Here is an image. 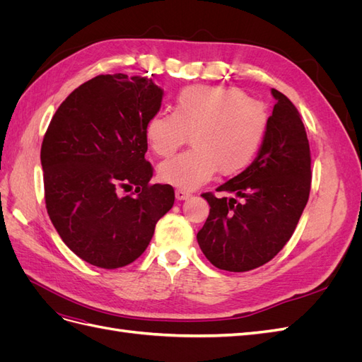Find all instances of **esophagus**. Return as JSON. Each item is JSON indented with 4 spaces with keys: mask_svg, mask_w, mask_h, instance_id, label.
Returning a JSON list of instances; mask_svg holds the SVG:
<instances>
[{
    "mask_svg": "<svg viewBox=\"0 0 362 362\" xmlns=\"http://www.w3.org/2000/svg\"><path fill=\"white\" fill-rule=\"evenodd\" d=\"M189 196H190V193H189V192H185V190H182V189H177V190H175V198H177L178 201L187 199Z\"/></svg>",
    "mask_w": 362,
    "mask_h": 362,
    "instance_id": "34e87169",
    "label": "esophagus"
}]
</instances>
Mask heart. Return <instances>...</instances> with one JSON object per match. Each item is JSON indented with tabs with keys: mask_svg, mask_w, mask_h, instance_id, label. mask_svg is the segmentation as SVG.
Returning <instances> with one entry per match:
<instances>
[{
	"mask_svg": "<svg viewBox=\"0 0 362 362\" xmlns=\"http://www.w3.org/2000/svg\"><path fill=\"white\" fill-rule=\"evenodd\" d=\"M267 125L261 101L233 87L194 84L178 93L173 112L160 110L148 119L145 136L157 156L169 157L192 134L193 149L158 168L160 181L190 190L217 169L223 177L243 172L258 154Z\"/></svg>",
	"mask_w": 362,
	"mask_h": 362,
	"instance_id": "obj_1",
	"label": "heart"
}]
</instances>
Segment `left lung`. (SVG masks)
<instances>
[{
    "instance_id": "1",
    "label": "left lung",
    "mask_w": 362,
    "mask_h": 362,
    "mask_svg": "<svg viewBox=\"0 0 362 362\" xmlns=\"http://www.w3.org/2000/svg\"><path fill=\"white\" fill-rule=\"evenodd\" d=\"M275 98L266 137L250 166L202 193L210 214L198 243L213 266L247 272L266 264L291 238L311 190L310 144L302 116L288 98Z\"/></svg>"
}]
</instances>
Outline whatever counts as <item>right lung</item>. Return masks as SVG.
I'll return each mask as SVG.
<instances>
[{
	"label": "right lung",
	"mask_w": 362,
	"mask_h": 362,
	"mask_svg": "<svg viewBox=\"0 0 362 362\" xmlns=\"http://www.w3.org/2000/svg\"><path fill=\"white\" fill-rule=\"evenodd\" d=\"M163 90L145 76L98 75L64 100L43 136L47 211L75 255L119 269L148 247L175 201L169 184H151L145 125Z\"/></svg>",
	"instance_id": "obj_1"
}]
</instances>
